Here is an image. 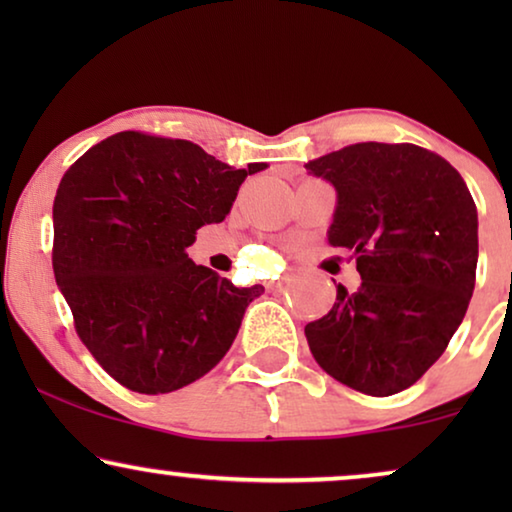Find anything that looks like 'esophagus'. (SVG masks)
<instances>
[{
	"label": "esophagus",
	"instance_id": "34e87169",
	"mask_svg": "<svg viewBox=\"0 0 512 512\" xmlns=\"http://www.w3.org/2000/svg\"><path fill=\"white\" fill-rule=\"evenodd\" d=\"M268 286H270L272 291H279V289H282V286H284V279H277V282H270Z\"/></svg>",
	"mask_w": 512,
	"mask_h": 512
}]
</instances>
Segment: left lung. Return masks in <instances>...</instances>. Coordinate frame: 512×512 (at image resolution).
Segmentation results:
<instances>
[{"label":"left lung","instance_id":"obj_1","mask_svg":"<svg viewBox=\"0 0 512 512\" xmlns=\"http://www.w3.org/2000/svg\"><path fill=\"white\" fill-rule=\"evenodd\" d=\"M331 181V247L356 258L361 286L338 284L331 312L305 326L335 380L370 396L408 389L440 359L471 303L478 209L461 174L417 144L359 142L305 165Z\"/></svg>","mask_w":512,"mask_h":512}]
</instances>
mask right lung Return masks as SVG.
Listing matches in <instances>:
<instances>
[{
  "label": "right lung",
  "instance_id": "add662e5",
  "mask_svg": "<svg viewBox=\"0 0 512 512\" xmlns=\"http://www.w3.org/2000/svg\"><path fill=\"white\" fill-rule=\"evenodd\" d=\"M198 144L116 132L62 177L53 202V272L74 328L95 361L139 394L200 380L265 291L235 286L186 249L221 223L247 174Z\"/></svg>",
  "mask_w": 512,
  "mask_h": 512
}]
</instances>
